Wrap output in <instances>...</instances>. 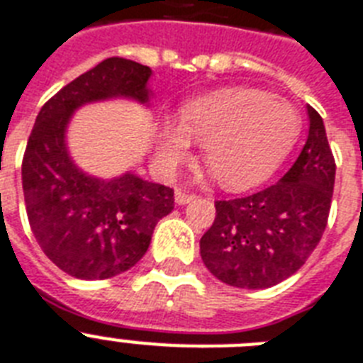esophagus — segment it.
<instances>
[{
  "mask_svg": "<svg viewBox=\"0 0 363 363\" xmlns=\"http://www.w3.org/2000/svg\"><path fill=\"white\" fill-rule=\"evenodd\" d=\"M194 199H196V194L185 193V191H182V189H178V191H176V203H179V206L193 202Z\"/></svg>",
  "mask_w": 363,
  "mask_h": 363,
  "instance_id": "34e87169",
  "label": "esophagus"
}]
</instances>
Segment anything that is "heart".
Listing matches in <instances>:
<instances>
[{
  "instance_id": "obj_1",
  "label": "heart",
  "mask_w": 363,
  "mask_h": 363,
  "mask_svg": "<svg viewBox=\"0 0 363 363\" xmlns=\"http://www.w3.org/2000/svg\"><path fill=\"white\" fill-rule=\"evenodd\" d=\"M301 115L286 100L257 89L230 86L194 98L182 106L178 124L157 128V161L174 170L202 143L209 172L226 187L252 185L277 169L295 145Z\"/></svg>"
}]
</instances>
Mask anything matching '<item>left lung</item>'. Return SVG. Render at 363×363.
I'll use <instances>...</instances> for the list:
<instances>
[{
    "instance_id": "1",
    "label": "left lung",
    "mask_w": 363,
    "mask_h": 363,
    "mask_svg": "<svg viewBox=\"0 0 363 363\" xmlns=\"http://www.w3.org/2000/svg\"><path fill=\"white\" fill-rule=\"evenodd\" d=\"M310 131L293 167L259 193L215 202L200 256L220 282L265 289L295 274L321 241L330 213L336 161L321 115L308 106Z\"/></svg>"
}]
</instances>
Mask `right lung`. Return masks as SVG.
<instances>
[{
    "label": "right lung",
    "mask_w": 363,
    "mask_h": 363,
    "mask_svg": "<svg viewBox=\"0 0 363 363\" xmlns=\"http://www.w3.org/2000/svg\"><path fill=\"white\" fill-rule=\"evenodd\" d=\"M148 67L109 57L42 106L27 140L22 185L33 235L57 267L81 280H104L145 256L160 218L174 209V189L135 174L86 176L65 143L72 113L107 98L148 101Z\"/></svg>",
    "instance_id": "obj_1"
}]
</instances>
